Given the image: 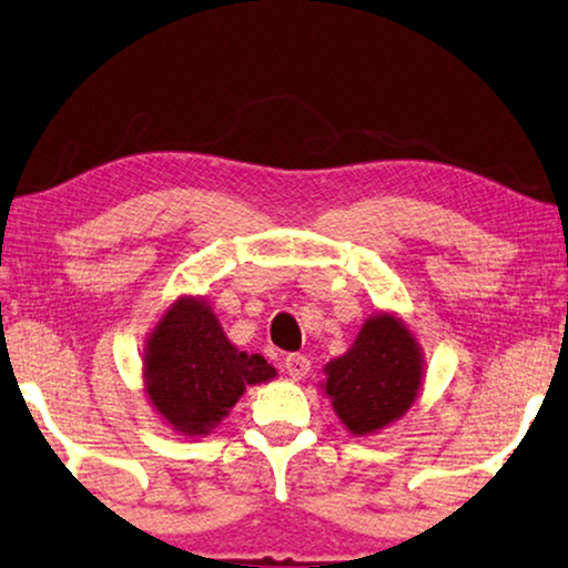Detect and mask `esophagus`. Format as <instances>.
I'll use <instances>...</instances> for the list:
<instances>
[{
	"label": "esophagus",
	"instance_id": "obj_1",
	"mask_svg": "<svg viewBox=\"0 0 568 568\" xmlns=\"http://www.w3.org/2000/svg\"><path fill=\"white\" fill-rule=\"evenodd\" d=\"M284 369L290 372L292 379H304L306 375H310L312 362L306 359V355H290L284 359Z\"/></svg>",
	"mask_w": 568,
	"mask_h": 568
}]
</instances>
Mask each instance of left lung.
I'll return each mask as SVG.
<instances>
[{
  "label": "left lung",
  "mask_w": 568,
  "mask_h": 568,
  "mask_svg": "<svg viewBox=\"0 0 568 568\" xmlns=\"http://www.w3.org/2000/svg\"><path fill=\"white\" fill-rule=\"evenodd\" d=\"M324 393L352 435L383 430L410 410L423 387V352L395 314H375L345 355L324 367Z\"/></svg>",
  "instance_id": "left-lung-1"
}]
</instances>
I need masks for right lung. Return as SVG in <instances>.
<instances>
[{
  "mask_svg": "<svg viewBox=\"0 0 568 568\" xmlns=\"http://www.w3.org/2000/svg\"><path fill=\"white\" fill-rule=\"evenodd\" d=\"M145 393L175 433L209 435L244 395L276 369L231 345L201 296H181L155 324L143 357Z\"/></svg>",
  "mask_w": 568,
  "mask_h": 568,
  "instance_id": "1",
  "label": "right lung"
}]
</instances>
